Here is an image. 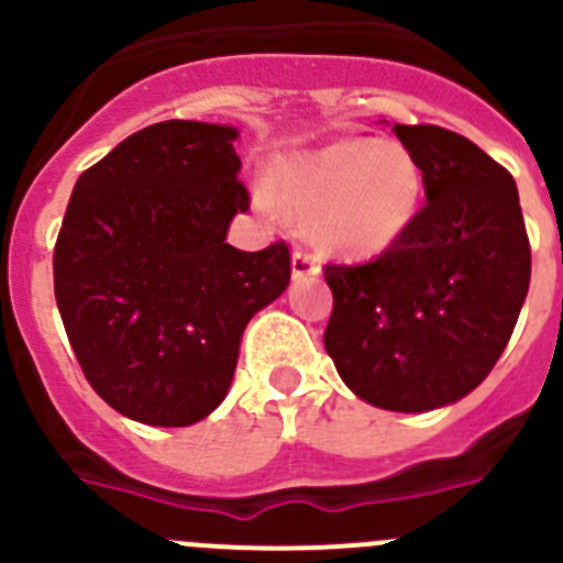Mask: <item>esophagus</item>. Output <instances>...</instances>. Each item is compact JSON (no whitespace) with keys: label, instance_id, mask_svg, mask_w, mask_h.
I'll use <instances>...</instances> for the list:
<instances>
[{"label":"esophagus","instance_id":"1","mask_svg":"<svg viewBox=\"0 0 563 563\" xmlns=\"http://www.w3.org/2000/svg\"><path fill=\"white\" fill-rule=\"evenodd\" d=\"M291 275L297 277H317L319 275V257L313 255V252L302 250V246H297L294 250V257H291Z\"/></svg>","mask_w":563,"mask_h":563}]
</instances>
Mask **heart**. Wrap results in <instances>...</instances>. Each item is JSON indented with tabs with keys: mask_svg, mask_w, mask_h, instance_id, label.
Segmentation results:
<instances>
[{
	"mask_svg": "<svg viewBox=\"0 0 563 563\" xmlns=\"http://www.w3.org/2000/svg\"><path fill=\"white\" fill-rule=\"evenodd\" d=\"M269 186L288 217L306 224L313 244L344 257H372L413 224L424 175L402 144L350 139L283 157Z\"/></svg>",
	"mask_w": 563,
	"mask_h": 563,
	"instance_id": "obj_1",
	"label": "heart"
}]
</instances>
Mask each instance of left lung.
I'll return each instance as SVG.
<instances>
[{"label": "left lung", "mask_w": 563, "mask_h": 563, "mask_svg": "<svg viewBox=\"0 0 563 563\" xmlns=\"http://www.w3.org/2000/svg\"><path fill=\"white\" fill-rule=\"evenodd\" d=\"M424 197L400 241L366 264H328L324 350L361 400L422 413L481 386L530 286L517 183L481 146L435 124H394Z\"/></svg>", "instance_id": "1"}]
</instances>
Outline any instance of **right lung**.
Instances as JSON below:
<instances>
[{
  "label": "right lung",
  "instance_id": "obj_1",
  "mask_svg": "<svg viewBox=\"0 0 563 563\" xmlns=\"http://www.w3.org/2000/svg\"><path fill=\"white\" fill-rule=\"evenodd\" d=\"M228 124H150L80 175L57 233L55 299L93 391L186 428L228 394L246 322L291 277L286 241L228 244L250 208Z\"/></svg>",
  "mask_w": 563,
  "mask_h": 563
}]
</instances>
